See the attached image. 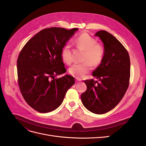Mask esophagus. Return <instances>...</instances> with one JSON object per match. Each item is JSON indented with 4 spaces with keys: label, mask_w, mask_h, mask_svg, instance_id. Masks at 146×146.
Wrapping results in <instances>:
<instances>
[{
    "label": "esophagus",
    "mask_w": 146,
    "mask_h": 146,
    "mask_svg": "<svg viewBox=\"0 0 146 146\" xmlns=\"http://www.w3.org/2000/svg\"><path fill=\"white\" fill-rule=\"evenodd\" d=\"M76 83H78V82H81V80H80V79H78V78H77V79H76Z\"/></svg>",
    "instance_id": "obj_1"
}]
</instances>
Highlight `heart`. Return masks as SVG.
<instances>
[{
    "label": "heart",
    "mask_w": 146,
    "mask_h": 146,
    "mask_svg": "<svg viewBox=\"0 0 146 146\" xmlns=\"http://www.w3.org/2000/svg\"><path fill=\"white\" fill-rule=\"evenodd\" d=\"M75 43L80 49L85 51L83 61L81 64H76L69 69V73L78 79L82 78L86 74L89 72L91 65L94 67L99 66L104 60L105 49L103 45L96 42V40L87 33H83L76 38ZM61 58L68 64L72 63L70 46L66 44L61 50Z\"/></svg>",
    "instance_id": "b5f03b06"
}]
</instances>
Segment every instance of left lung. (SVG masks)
<instances>
[{"mask_svg":"<svg viewBox=\"0 0 146 146\" xmlns=\"http://www.w3.org/2000/svg\"><path fill=\"white\" fill-rule=\"evenodd\" d=\"M95 35L104 43L105 56L92 72L98 80H84L87 89L81 99L87 110L101 114L113 109L124 96L129 86L130 61L126 48L111 34L100 30Z\"/></svg>","mask_w":146,"mask_h":146,"instance_id":"left-lung-1","label":"left lung"}]
</instances>
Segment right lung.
<instances>
[{
	"label": "right lung",
	"instance_id": "obj_1",
	"mask_svg": "<svg viewBox=\"0 0 146 146\" xmlns=\"http://www.w3.org/2000/svg\"><path fill=\"white\" fill-rule=\"evenodd\" d=\"M78 29L52 27L41 30L25 44L17 60L18 85L24 99L39 113L54 111L75 83L66 75L61 50Z\"/></svg>",
	"mask_w": 146,
	"mask_h": 146
}]
</instances>
